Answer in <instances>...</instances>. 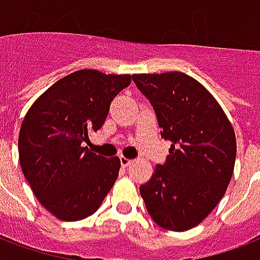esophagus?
I'll return each instance as SVG.
<instances>
[{
  "label": "esophagus",
  "instance_id": "obj_1",
  "mask_svg": "<svg viewBox=\"0 0 260 260\" xmlns=\"http://www.w3.org/2000/svg\"><path fill=\"white\" fill-rule=\"evenodd\" d=\"M119 161H121V166H122L124 169H126L128 166H131V164H132V160L124 157V156H121V157H119Z\"/></svg>",
  "mask_w": 260,
  "mask_h": 260
}]
</instances>
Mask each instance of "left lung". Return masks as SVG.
I'll return each mask as SVG.
<instances>
[{
    "label": "left lung",
    "mask_w": 260,
    "mask_h": 260,
    "mask_svg": "<svg viewBox=\"0 0 260 260\" xmlns=\"http://www.w3.org/2000/svg\"><path fill=\"white\" fill-rule=\"evenodd\" d=\"M132 79L153 106L161 138L171 142L166 163L139 188L147 212L166 230L193 229L217 206L233 177L234 129L216 99L186 74Z\"/></svg>",
    "instance_id": "obj_1"
}]
</instances>
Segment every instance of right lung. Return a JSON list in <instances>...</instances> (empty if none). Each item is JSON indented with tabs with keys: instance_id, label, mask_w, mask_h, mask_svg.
<instances>
[{
	"instance_id": "add662e5",
	"label": "right lung",
	"mask_w": 260,
	"mask_h": 260,
	"mask_svg": "<svg viewBox=\"0 0 260 260\" xmlns=\"http://www.w3.org/2000/svg\"><path fill=\"white\" fill-rule=\"evenodd\" d=\"M129 83L131 75L80 69L54 83L25 115L18 141L20 167L39 202L59 220L90 216L113 188L119 158L99 156L85 143Z\"/></svg>"
}]
</instances>
